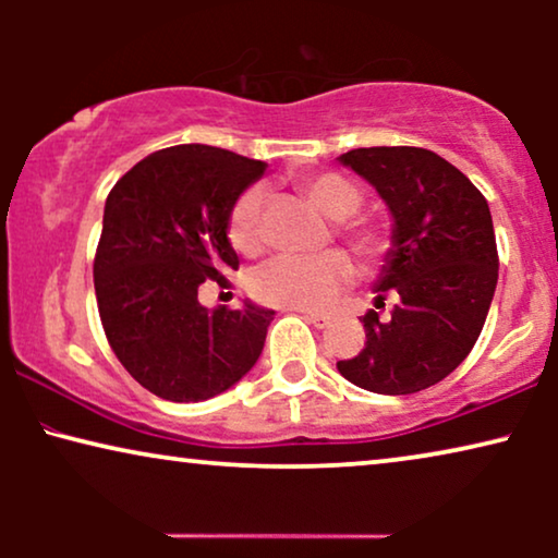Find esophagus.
Wrapping results in <instances>:
<instances>
[{"mask_svg": "<svg viewBox=\"0 0 558 558\" xmlns=\"http://www.w3.org/2000/svg\"><path fill=\"white\" fill-rule=\"evenodd\" d=\"M302 317L307 319L310 325H315L317 330H325V327L330 325V317H327V315H315V312H302Z\"/></svg>", "mask_w": 558, "mask_h": 558, "instance_id": "obj_1", "label": "esophagus"}]
</instances>
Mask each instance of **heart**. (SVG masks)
<instances>
[{"label": "heart", "mask_w": 558, "mask_h": 558, "mask_svg": "<svg viewBox=\"0 0 558 558\" xmlns=\"http://www.w3.org/2000/svg\"><path fill=\"white\" fill-rule=\"evenodd\" d=\"M304 197L332 220H348L363 205L361 187L335 172H307L296 178ZM264 205L262 185H251L235 197L228 213V241L239 254H256L264 243ZM342 235L357 254L376 258L388 248L386 233L365 220H350ZM353 279V266L340 251H325L315 256L281 254L258 266L251 277V292L256 300L287 310H325Z\"/></svg>", "instance_id": "1"}]
</instances>
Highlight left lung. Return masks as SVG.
<instances>
[{"mask_svg":"<svg viewBox=\"0 0 558 558\" xmlns=\"http://www.w3.org/2000/svg\"><path fill=\"white\" fill-rule=\"evenodd\" d=\"M340 165L368 180L393 218L391 248L365 312V348L338 371L373 393L407 396L447 378L483 330L498 284V246L483 193L437 151L363 147Z\"/></svg>","mask_w":558,"mask_h":558,"instance_id":"left-lung-1","label":"left lung"}]
</instances>
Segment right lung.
<instances>
[{"mask_svg": "<svg viewBox=\"0 0 558 558\" xmlns=\"http://www.w3.org/2000/svg\"><path fill=\"white\" fill-rule=\"evenodd\" d=\"M262 159L208 144H178L136 162L106 197L94 284L109 345L136 384L195 403L254 368L274 310L243 302L208 310L197 289L239 269L228 241L235 197Z\"/></svg>", "mask_w": 558, "mask_h": 558, "instance_id": "obj_1", "label": "right lung"}]
</instances>
